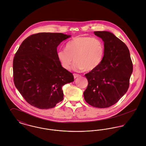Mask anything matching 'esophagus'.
<instances>
[{"label": "esophagus", "mask_w": 146, "mask_h": 146, "mask_svg": "<svg viewBox=\"0 0 146 146\" xmlns=\"http://www.w3.org/2000/svg\"><path fill=\"white\" fill-rule=\"evenodd\" d=\"M79 76H80V75H79V74H74V77L75 79H76V78H78V77H79Z\"/></svg>", "instance_id": "1"}]
</instances>
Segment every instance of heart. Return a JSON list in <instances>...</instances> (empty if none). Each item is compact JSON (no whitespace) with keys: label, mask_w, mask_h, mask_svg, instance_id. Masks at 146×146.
<instances>
[{"label":"heart","mask_w":146,"mask_h":146,"mask_svg":"<svg viewBox=\"0 0 146 146\" xmlns=\"http://www.w3.org/2000/svg\"><path fill=\"white\" fill-rule=\"evenodd\" d=\"M104 50V43L101 39L78 36L66 43L65 49L58 51L57 57L66 70L71 68L74 59V70L90 71L101 63Z\"/></svg>","instance_id":"b5f03b06"}]
</instances>
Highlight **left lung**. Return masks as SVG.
I'll return each instance as SVG.
<instances>
[{"mask_svg":"<svg viewBox=\"0 0 146 146\" xmlns=\"http://www.w3.org/2000/svg\"><path fill=\"white\" fill-rule=\"evenodd\" d=\"M94 34L104 42V55L100 66L85 75L88 85L84 97L93 107L107 108L126 93L133 63L128 48L113 34L107 31Z\"/></svg>","mask_w":146,"mask_h":146,"instance_id":"8db88e82","label":"left lung"}]
</instances>
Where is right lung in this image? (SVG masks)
I'll return each mask as SVG.
<instances>
[{"mask_svg": "<svg viewBox=\"0 0 146 146\" xmlns=\"http://www.w3.org/2000/svg\"><path fill=\"white\" fill-rule=\"evenodd\" d=\"M71 35L40 33L27 37L15 54L14 83L25 100L39 109L53 108L63 100L62 86L74 82L57 57V48Z\"/></svg>", "mask_w": 146, "mask_h": 146, "instance_id": "obj_1", "label": "right lung"}]
</instances>
